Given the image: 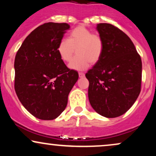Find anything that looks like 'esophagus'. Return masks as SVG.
I'll use <instances>...</instances> for the list:
<instances>
[{"instance_id": "obj_1", "label": "esophagus", "mask_w": 156, "mask_h": 156, "mask_svg": "<svg viewBox=\"0 0 156 156\" xmlns=\"http://www.w3.org/2000/svg\"><path fill=\"white\" fill-rule=\"evenodd\" d=\"M78 76H79V78H83L85 76V74L83 73H78Z\"/></svg>"}]
</instances>
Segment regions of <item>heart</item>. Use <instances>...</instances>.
I'll use <instances>...</instances> for the list:
<instances>
[{
	"instance_id": "obj_1",
	"label": "heart",
	"mask_w": 156,
	"mask_h": 156,
	"mask_svg": "<svg viewBox=\"0 0 156 156\" xmlns=\"http://www.w3.org/2000/svg\"><path fill=\"white\" fill-rule=\"evenodd\" d=\"M76 49V56L69 64L75 70H84L90 64H96L103 54V42L98 34L83 26L75 28L69 33L68 39H62L57 46L61 59L67 62L72 58Z\"/></svg>"
}]
</instances>
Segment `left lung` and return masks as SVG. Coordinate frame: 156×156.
<instances>
[{
    "label": "left lung",
    "instance_id": "1",
    "mask_svg": "<svg viewBox=\"0 0 156 156\" xmlns=\"http://www.w3.org/2000/svg\"><path fill=\"white\" fill-rule=\"evenodd\" d=\"M97 30L103 51L86 73L89 103L103 117H117L133 105L141 92V59L131 39L117 27L99 23Z\"/></svg>",
    "mask_w": 156,
    "mask_h": 156
}]
</instances>
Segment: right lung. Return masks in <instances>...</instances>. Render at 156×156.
I'll list each match as a JSON object with an SVG mask.
<instances>
[{"instance_id":"right-lung-1","label":"right lung","mask_w":156,"mask_h":156,"mask_svg":"<svg viewBox=\"0 0 156 156\" xmlns=\"http://www.w3.org/2000/svg\"><path fill=\"white\" fill-rule=\"evenodd\" d=\"M67 23H47L37 27L23 41L15 59V89L28 112L51 120L63 112L78 73L67 68L57 46Z\"/></svg>"}]
</instances>
